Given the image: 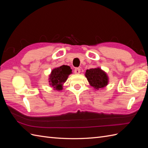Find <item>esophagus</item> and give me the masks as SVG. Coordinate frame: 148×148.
Here are the masks:
<instances>
[{"instance_id": "esophagus-1", "label": "esophagus", "mask_w": 148, "mask_h": 148, "mask_svg": "<svg viewBox=\"0 0 148 148\" xmlns=\"http://www.w3.org/2000/svg\"><path fill=\"white\" fill-rule=\"evenodd\" d=\"M80 71H81V70H80V69L79 68H75V69L74 70V73L75 74H79Z\"/></svg>"}]
</instances>
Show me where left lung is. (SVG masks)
Returning a JSON list of instances; mask_svg holds the SVG:
<instances>
[{"mask_svg":"<svg viewBox=\"0 0 148 148\" xmlns=\"http://www.w3.org/2000/svg\"><path fill=\"white\" fill-rule=\"evenodd\" d=\"M85 76L91 86L97 89L105 87L108 83L107 75L99 68L87 70Z\"/></svg>","mask_w":148,"mask_h":148,"instance_id":"obj_1","label":"left lung"}]
</instances>
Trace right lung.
<instances>
[{"label": "right lung", "instance_id": "1", "mask_svg": "<svg viewBox=\"0 0 148 148\" xmlns=\"http://www.w3.org/2000/svg\"><path fill=\"white\" fill-rule=\"evenodd\" d=\"M70 73L71 69L68 65H64L54 69L49 76V84L57 90H62L63 83L66 82Z\"/></svg>", "mask_w": 148, "mask_h": 148}]
</instances>
